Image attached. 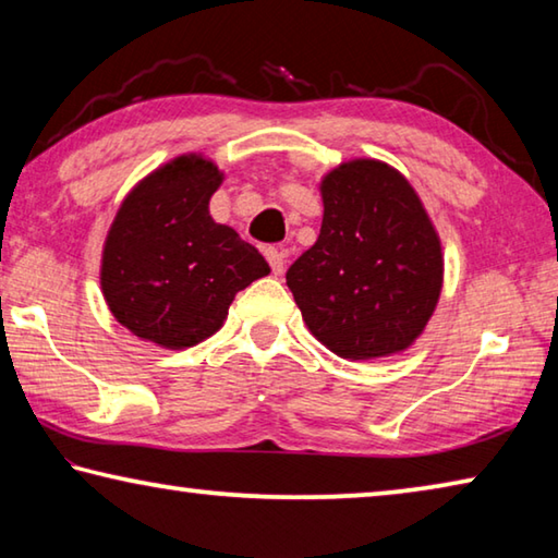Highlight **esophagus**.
<instances>
[{
    "label": "esophagus",
    "instance_id": "1",
    "mask_svg": "<svg viewBox=\"0 0 558 558\" xmlns=\"http://www.w3.org/2000/svg\"><path fill=\"white\" fill-rule=\"evenodd\" d=\"M266 260H268V266L272 270V276H280L282 268H286V253L272 248V245H268V248H266Z\"/></svg>",
    "mask_w": 558,
    "mask_h": 558
}]
</instances>
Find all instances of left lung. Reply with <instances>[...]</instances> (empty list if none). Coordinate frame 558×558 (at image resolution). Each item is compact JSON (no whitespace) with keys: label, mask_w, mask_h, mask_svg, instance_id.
<instances>
[{"label":"left lung","mask_w":558,"mask_h":558,"mask_svg":"<svg viewBox=\"0 0 558 558\" xmlns=\"http://www.w3.org/2000/svg\"><path fill=\"white\" fill-rule=\"evenodd\" d=\"M319 192L323 229L286 272L302 319L342 359L403 352L442 288L440 239L418 194L376 159L339 165Z\"/></svg>","instance_id":"8db88e82"}]
</instances>
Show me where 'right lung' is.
Instances as JSON below:
<instances>
[{"label":"right lung","instance_id":"1","mask_svg":"<svg viewBox=\"0 0 558 558\" xmlns=\"http://www.w3.org/2000/svg\"><path fill=\"white\" fill-rule=\"evenodd\" d=\"M223 174L184 155L143 179L102 248V295L120 325L167 349L204 342L223 325L235 292L268 276L266 258L209 216Z\"/></svg>","mask_w":558,"mask_h":558}]
</instances>
